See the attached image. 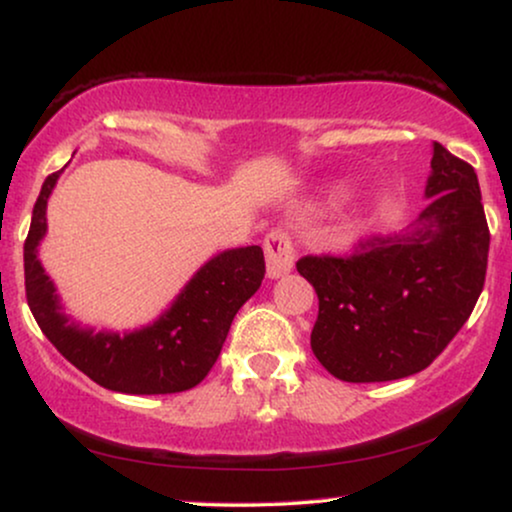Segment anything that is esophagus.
I'll list each match as a JSON object with an SVG mask.
<instances>
[{"instance_id":"obj_1","label":"esophagus","mask_w":512,"mask_h":512,"mask_svg":"<svg viewBox=\"0 0 512 512\" xmlns=\"http://www.w3.org/2000/svg\"><path fill=\"white\" fill-rule=\"evenodd\" d=\"M270 277H282L294 268V244L285 230H270L263 239Z\"/></svg>"}]
</instances>
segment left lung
Listing matches in <instances>:
<instances>
[{
  "mask_svg": "<svg viewBox=\"0 0 512 512\" xmlns=\"http://www.w3.org/2000/svg\"><path fill=\"white\" fill-rule=\"evenodd\" d=\"M425 192L430 204L408 232L296 261L318 294L311 349L337 380L425 370L482 294L491 235L475 168L434 142Z\"/></svg>",
  "mask_w": 512,
  "mask_h": 512,
  "instance_id": "left-lung-1",
  "label": "left lung"
}]
</instances>
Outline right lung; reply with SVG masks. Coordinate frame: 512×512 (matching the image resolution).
I'll use <instances>...</instances> for the list:
<instances>
[{"mask_svg": "<svg viewBox=\"0 0 512 512\" xmlns=\"http://www.w3.org/2000/svg\"><path fill=\"white\" fill-rule=\"evenodd\" d=\"M56 180L59 173L44 180L23 246L25 299L44 337L104 389L175 394L197 387L218 361L237 311L261 287L266 275L261 246L213 256L154 325L128 334L94 332L61 313L52 280L37 261V244L47 232L44 211Z\"/></svg>", "mask_w": 512, "mask_h": 512, "instance_id": "add662e5", "label": "right lung"}]
</instances>
